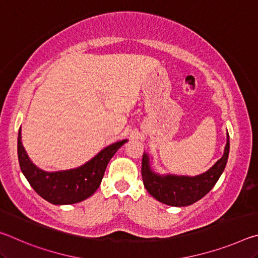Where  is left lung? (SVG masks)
Masks as SVG:
<instances>
[{"label": "left lung", "instance_id": "1", "mask_svg": "<svg viewBox=\"0 0 258 258\" xmlns=\"http://www.w3.org/2000/svg\"><path fill=\"white\" fill-rule=\"evenodd\" d=\"M230 151V139L226 135V145L223 156L207 172L196 176L184 175H159L150 167L149 156L143 155L142 180L147 191L158 202L175 207L192 205L205 197L223 173Z\"/></svg>", "mask_w": 258, "mask_h": 258}]
</instances>
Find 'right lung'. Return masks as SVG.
<instances>
[{"mask_svg": "<svg viewBox=\"0 0 258 258\" xmlns=\"http://www.w3.org/2000/svg\"><path fill=\"white\" fill-rule=\"evenodd\" d=\"M127 140L115 142L101 150L84 165L74 169L45 172L35 166L21 142L18 133V159L20 169L30 186L43 199L53 205H72L83 202L92 196L100 186L104 171L116 151Z\"/></svg>", "mask_w": 258, "mask_h": 258, "instance_id": "add662e5", "label": "right lung"}]
</instances>
